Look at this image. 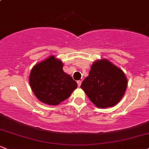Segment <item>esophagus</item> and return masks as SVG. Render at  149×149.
<instances>
[{
    "mask_svg": "<svg viewBox=\"0 0 149 149\" xmlns=\"http://www.w3.org/2000/svg\"><path fill=\"white\" fill-rule=\"evenodd\" d=\"M81 81L79 80V81H77V84H78V87H80V85H81Z\"/></svg>",
    "mask_w": 149,
    "mask_h": 149,
    "instance_id": "esophagus-1",
    "label": "esophagus"
}]
</instances>
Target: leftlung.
Listing matches in <instances>:
<instances>
[{
    "label": "left lung",
    "instance_id": "obj_1",
    "mask_svg": "<svg viewBox=\"0 0 149 149\" xmlns=\"http://www.w3.org/2000/svg\"><path fill=\"white\" fill-rule=\"evenodd\" d=\"M127 84V78L121 69L107 59H101L92 65L81 89L96 107L104 109L119 103Z\"/></svg>",
    "mask_w": 149,
    "mask_h": 149
}]
</instances>
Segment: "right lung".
<instances>
[{"mask_svg":"<svg viewBox=\"0 0 149 149\" xmlns=\"http://www.w3.org/2000/svg\"><path fill=\"white\" fill-rule=\"evenodd\" d=\"M63 63L50 55L36 64L30 71L29 83L36 97L42 103L58 105L70 97L77 84L63 71Z\"/></svg>","mask_w":149,"mask_h":149,"instance_id":"obj_1","label":"right lung"}]
</instances>
